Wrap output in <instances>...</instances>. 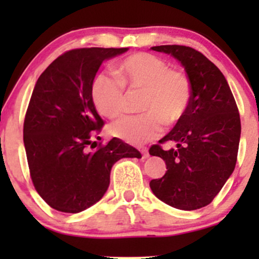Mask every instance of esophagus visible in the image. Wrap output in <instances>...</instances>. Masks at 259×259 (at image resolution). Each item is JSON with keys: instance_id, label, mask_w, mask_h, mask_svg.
I'll return each instance as SVG.
<instances>
[{"instance_id": "1", "label": "esophagus", "mask_w": 259, "mask_h": 259, "mask_svg": "<svg viewBox=\"0 0 259 259\" xmlns=\"http://www.w3.org/2000/svg\"><path fill=\"white\" fill-rule=\"evenodd\" d=\"M138 150L140 151V153H142V158L143 159H146L149 156V153H148V149L145 148V146H139V148H138Z\"/></svg>"}]
</instances>
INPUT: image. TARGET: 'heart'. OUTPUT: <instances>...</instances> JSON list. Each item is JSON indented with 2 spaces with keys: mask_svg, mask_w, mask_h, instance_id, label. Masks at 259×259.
Masks as SVG:
<instances>
[{
  "mask_svg": "<svg viewBox=\"0 0 259 259\" xmlns=\"http://www.w3.org/2000/svg\"><path fill=\"white\" fill-rule=\"evenodd\" d=\"M116 76L99 74L91 85V96L101 115L115 119L126 110L127 91H143L140 110L145 113L114 122V137L140 145L160 137L164 122L169 126L183 119L189 108L192 85L188 75L171 69L169 62L149 52H137L117 64Z\"/></svg>",
  "mask_w": 259,
  "mask_h": 259,
  "instance_id": "1",
  "label": "heart"
}]
</instances>
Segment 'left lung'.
<instances>
[{"mask_svg":"<svg viewBox=\"0 0 259 259\" xmlns=\"http://www.w3.org/2000/svg\"><path fill=\"white\" fill-rule=\"evenodd\" d=\"M151 49L182 62L192 96L183 119L149 149L150 155L165 160L168 169L163 178L151 180L150 188L170 207L199 209L211 203L236 168L241 138L238 108L224 75L202 52L182 45ZM166 142L177 146L164 149Z\"/></svg>","mask_w":259,"mask_h":259,"instance_id":"left-lung-1","label":"left lung"}]
</instances>
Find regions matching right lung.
<instances>
[{
  "instance_id": "add662e5",
  "label": "right lung",
  "mask_w": 259,
  "mask_h": 259,
  "mask_svg": "<svg viewBox=\"0 0 259 259\" xmlns=\"http://www.w3.org/2000/svg\"><path fill=\"white\" fill-rule=\"evenodd\" d=\"M126 50H70L36 82L25 115L23 143L33 187L54 209L79 213L91 207L108 190L119 159L142 158L117 138L90 150L105 124L94 105L91 85L104 60Z\"/></svg>"
}]
</instances>
